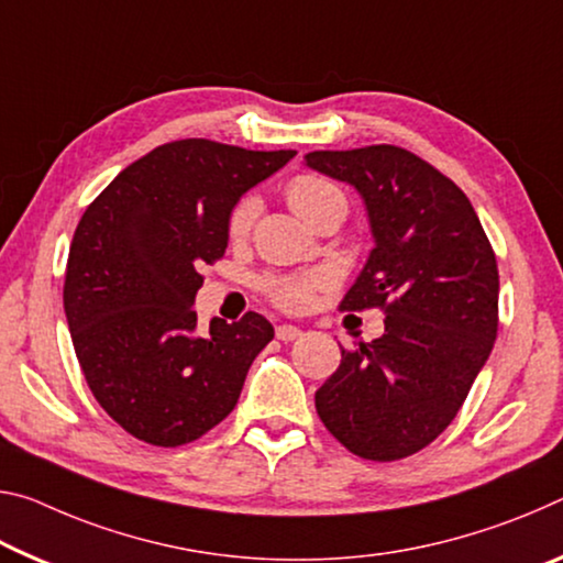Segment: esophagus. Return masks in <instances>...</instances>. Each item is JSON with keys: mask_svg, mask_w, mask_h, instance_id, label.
<instances>
[{"mask_svg": "<svg viewBox=\"0 0 563 563\" xmlns=\"http://www.w3.org/2000/svg\"><path fill=\"white\" fill-rule=\"evenodd\" d=\"M275 335H278V341L290 343V341H298V338L302 335V330L296 325H278L275 328Z\"/></svg>", "mask_w": 563, "mask_h": 563, "instance_id": "1", "label": "esophagus"}]
</instances>
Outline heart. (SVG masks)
<instances>
[{
  "instance_id": "heart-1",
  "label": "heart",
  "mask_w": 563,
  "mask_h": 563,
  "mask_svg": "<svg viewBox=\"0 0 563 563\" xmlns=\"http://www.w3.org/2000/svg\"><path fill=\"white\" fill-rule=\"evenodd\" d=\"M285 198H288L290 208L296 210L306 222H313L330 208L345 210L343 192L338 190L333 183H328L318 175L292 177L288 187H285ZM257 210H261V205H257L255 198H250V195L240 200L233 208V212H230V220H228L230 238H245L257 218ZM323 285H325V278L320 273H302V275H283V278L265 280V290L267 296L273 298L275 306H280L285 310H302L310 300H313L316 290L323 288Z\"/></svg>"
}]
</instances>
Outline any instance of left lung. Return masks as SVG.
Segmentation results:
<instances>
[{
  "instance_id": "obj_1",
  "label": "left lung",
  "mask_w": 563,
  "mask_h": 563,
  "mask_svg": "<svg viewBox=\"0 0 563 563\" xmlns=\"http://www.w3.org/2000/svg\"><path fill=\"white\" fill-rule=\"evenodd\" d=\"M306 165L355 187L373 250L341 302L383 308L386 330L316 394L320 421L347 451L398 461L445 431L498 330V267L456 183L396 145L318 150Z\"/></svg>"
}]
</instances>
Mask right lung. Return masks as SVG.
<instances>
[{
    "label": "right lung",
    "mask_w": 563,
    "mask_h": 563,
    "mask_svg": "<svg viewBox=\"0 0 563 563\" xmlns=\"http://www.w3.org/2000/svg\"><path fill=\"white\" fill-rule=\"evenodd\" d=\"M292 157L200 137L167 142L85 210L69 245L65 316L89 390L135 439L190 443L235 408L275 330L247 313L240 323L212 318L200 333V267L225 255L238 200Z\"/></svg>",
    "instance_id": "add662e5"
}]
</instances>
